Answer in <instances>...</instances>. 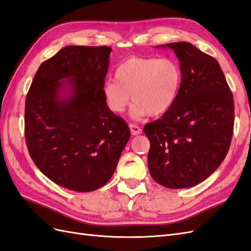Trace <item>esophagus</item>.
<instances>
[{"label": "esophagus", "instance_id": "esophagus-1", "mask_svg": "<svg viewBox=\"0 0 251 251\" xmlns=\"http://www.w3.org/2000/svg\"><path fill=\"white\" fill-rule=\"evenodd\" d=\"M129 128H130V131H131V134L132 135H138L140 133H142V129L138 126V125H134V124H130L129 125Z\"/></svg>", "mask_w": 251, "mask_h": 251}]
</instances>
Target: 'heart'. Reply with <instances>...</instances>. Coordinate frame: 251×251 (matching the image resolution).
Listing matches in <instances>:
<instances>
[{"label":"heart","instance_id":"heart-1","mask_svg":"<svg viewBox=\"0 0 251 251\" xmlns=\"http://www.w3.org/2000/svg\"><path fill=\"white\" fill-rule=\"evenodd\" d=\"M181 84L182 70L174 59L131 56L117 68L116 80L103 84L102 95L114 113L123 112L132 96L133 118L156 117L174 105Z\"/></svg>","mask_w":251,"mask_h":251}]
</instances>
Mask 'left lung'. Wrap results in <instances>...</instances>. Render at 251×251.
Segmentation results:
<instances>
[{
	"instance_id": "8db88e82",
	"label": "left lung",
	"mask_w": 251,
	"mask_h": 251,
	"mask_svg": "<svg viewBox=\"0 0 251 251\" xmlns=\"http://www.w3.org/2000/svg\"><path fill=\"white\" fill-rule=\"evenodd\" d=\"M157 47L174 50L182 84L170 109L144 126L148 169L164 187L188 188L206 180L225 159L233 132V98L212 56L187 42Z\"/></svg>"
}]
</instances>
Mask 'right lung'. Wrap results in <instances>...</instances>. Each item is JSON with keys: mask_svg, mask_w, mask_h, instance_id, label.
<instances>
[{"mask_svg": "<svg viewBox=\"0 0 251 251\" xmlns=\"http://www.w3.org/2000/svg\"><path fill=\"white\" fill-rule=\"evenodd\" d=\"M108 46H66L43 62L25 102V139L35 165L64 188L88 192L110 180L130 138L107 107Z\"/></svg>", "mask_w": 251, "mask_h": 251, "instance_id": "add662e5", "label": "right lung"}]
</instances>
